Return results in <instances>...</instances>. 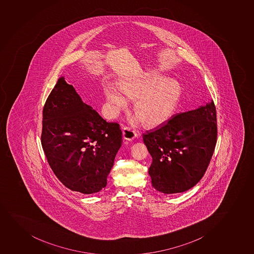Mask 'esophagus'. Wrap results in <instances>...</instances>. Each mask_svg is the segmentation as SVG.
<instances>
[{
  "instance_id": "34e87169",
  "label": "esophagus",
  "mask_w": 254,
  "mask_h": 254,
  "mask_svg": "<svg viewBox=\"0 0 254 254\" xmlns=\"http://www.w3.org/2000/svg\"><path fill=\"white\" fill-rule=\"evenodd\" d=\"M123 137L124 139L126 140H133V139H135L137 137V133L134 129H132L131 128L128 127H125L123 128Z\"/></svg>"
}]
</instances>
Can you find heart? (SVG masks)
I'll return each mask as SVG.
<instances>
[{"mask_svg": "<svg viewBox=\"0 0 254 254\" xmlns=\"http://www.w3.org/2000/svg\"><path fill=\"white\" fill-rule=\"evenodd\" d=\"M118 87L121 93L112 86L104 89L105 99L110 105V115L115 117L127 107L126 98L135 100L133 110L137 115L129 121L133 126L144 121L150 127L166 123L176 111L182 94L177 82L169 80L159 72H146L138 77L125 78Z\"/></svg>", "mask_w": 254, "mask_h": 254, "instance_id": "1", "label": "heart"}]
</instances>
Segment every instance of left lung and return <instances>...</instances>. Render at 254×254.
Wrapping results in <instances>:
<instances>
[{
	"label": "left lung",
	"mask_w": 254,
	"mask_h": 254,
	"mask_svg": "<svg viewBox=\"0 0 254 254\" xmlns=\"http://www.w3.org/2000/svg\"><path fill=\"white\" fill-rule=\"evenodd\" d=\"M217 137L211 100L196 110L174 115L165 126L143 134L152 157V187L164 194L184 192L200 182L213 155Z\"/></svg>",
	"instance_id": "left-lung-1"
}]
</instances>
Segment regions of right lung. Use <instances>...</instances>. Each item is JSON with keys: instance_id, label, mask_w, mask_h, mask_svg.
Masks as SVG:
<instances>
[{"instance_id": "add662e5", "label": "right lung", "mask_w": 254, "mask_h": 254, "mask_svg": "<svg viewBox=\"0 0 254 254\" xmlns=\"http://www.w3.org/2000/svg\"><path fill=\"white\" fill-rule=\"evenodd\" d=\"M41 141L58 179L89 195L106 187L122 132L119 124L104 121L60 77L43 107Z\"/></svg>"}]
</instances>
